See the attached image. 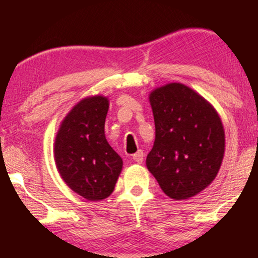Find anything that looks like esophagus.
<instances>
[{
	"mask_svg": "<svg viewBox=\"0 0 258 258\" xmlns=\"http://www.w3.org/2000/svg\"><path fill=\"white\" fill-rule=\"evenodd\" d=\"M132 159L135 160L136 162H138V164H142V162H143V159H144V153H143V150H138L137 153L133 154Z\"/></svg>",
	"mask_w": 258,
	"mask_h": 258,
	"instance_id": "1",
	"label": "esophagus"
}]
</instances>
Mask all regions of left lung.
<instances>
[{"label":"left lung","instance_id":"8db88e82","mask_svg":"<svg viewBox=\"0 0 258 258\" xmlns=\"http://www.w3.org/2000/svg\"><path fill=\"white\" fill-rule=\"evenodd\" d=\"M155 142L147 167L174 200L194 197L220 170L224 130L214 106L191 88L168 84L150 93Z\"/></svg>","mask_w":258,"mask_h":258}]
</instances>
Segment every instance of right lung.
<instances>
[{
    "mask_svg": "<svg viewBox=\"0 0 258 258\" xmlns=\"http://www.w3.org/2000/svg\"><path fill=\"white\" fill-rule=\"evenodd\" d=\"M108 109L105 97L82 99L67 115L55 137L54 159L61 178L92 201L112 193L122 168V159L104 135Z\"/></svg>",
    "mask_w": 258,
    "mask_h": 258,
    "instance_id": "right-lung-1",
    "label": "right lung"
}]
</instances>
